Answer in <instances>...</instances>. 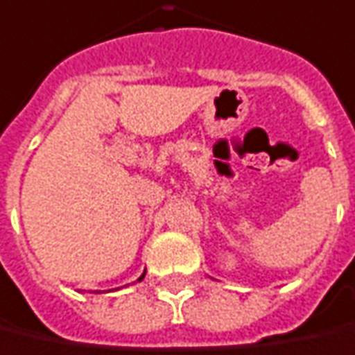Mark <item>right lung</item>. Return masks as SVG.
<instances>
[{"label": "right lung", "instance_id": "obj_1", "mask_svg": "<svg viewBox=\"0 0 355 355\" xmlns=\"http://www.w3.org/2000/svg\"><path fill=\"white\" fill-rule=\"evenodd\" d=\"M144 275H146V272H144ZM144 275H142V277H140V279H138V281H142V279H144Z\"/></svg>", "mask_w": 355, "mask_h": 355}]
</instances>
